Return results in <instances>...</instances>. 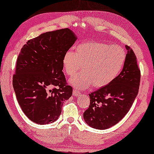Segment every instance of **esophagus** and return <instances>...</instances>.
Returning a JSON list of instances; mask_svg holds the SVG:
<instances>
[{
  "instance_id": "34e87169",
  "label": "esophagus",
  "mask_w": 154,
  "mask_h": 154,
  "mask_svg": "<svg viewBox=\"0 0 154 154\" xmlns=\"http://www.w3.org/2000/svg\"><path fill=\"white\" fill-rule=\"evenodd\" d=\"M80 94V91H78L77 89H74V90H73V95L75 96H79Z\"/></svg>"
}]
</instances>
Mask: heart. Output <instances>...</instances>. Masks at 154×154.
Listing matches in <instances>:
<instances>
[{
    "label": "heart",
    "instance_id": "heart-1",
    "mask_svg": "<svg viewBox=\"0 0 154 154\" xmlns=\"http://www.w3.org/2000/svg\"><path fill=\"white\" fill-rule=\"evenodd\" d=\"M75 50L64 55L63 67L67 75L73 76L82 66V72L69 80L79 89H85L92 84L96 88L110 84L122 72L127 58L122 47L98 41L78 44Z\"/></svg>",
    "mask_w": 154,
    "mask_h": 154
}]
</instances>
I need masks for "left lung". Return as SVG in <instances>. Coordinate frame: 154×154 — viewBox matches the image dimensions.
Masks as SVG:
<instances>
[{
    "mask_svg": "<svg viewBox=\"0 0 154 154\" xmlns=\"http://www.w3.org/2000/svg\"><path fill=\"white\" fill-rule=\"evenodd\" d=\"M127 58L118 76L107 86L89 94L90 104L83 113L86 123L94 129H106L124 118L138 93L140 70L133 49L126 45Z\"/></svg>",
    "mask_w": 154,
    "mask_h": 154,
    "instance_id": "1",
    "label": "left lung"
}]
</instances>
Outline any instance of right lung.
Masks as SVG:
<instances>
[{"instance_id":"right-lung-1","label":"right lung","mask_w":154,"mask_h":154,"mask_svg":"<svg viewBox=\"0 0 154 154\" xmlns=\"http://www.w3.org/2000/svg\"><path fill=\"white\" fill-rule=\"evenodd\" d=\"M77 38L68 28L43 33L23 45L16 61L13 87L23 113L46 125L60 116L72 95L63 69V57Z\"/></svg>"}]
</instances>
